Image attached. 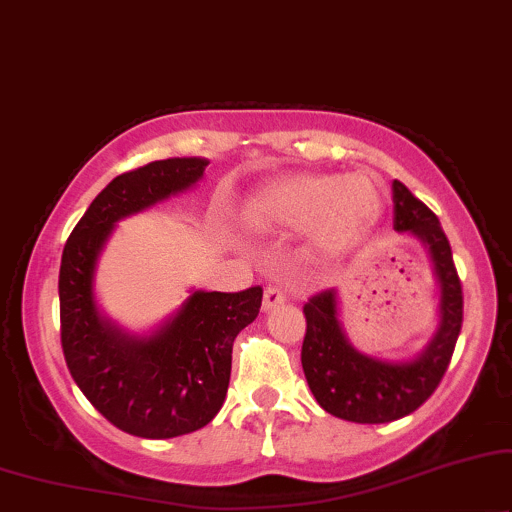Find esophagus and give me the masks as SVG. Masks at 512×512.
Returning a JSON list of instances; mask_svg holds the SVG:
<instances>
[{
	"label": "esophagus",
	"instance_id": "obj_1",
	"mask_svg": "<svg viewBox=\"0 0 512 512\" xmlns=\"http://www.w3.org/2000/svg\"><path fill=\"white\" fill-rule=\"evenodd\" d=\"M285 292L281 290V288H276V285H269L267 290H264V302H262V309L264 311H271V309H276V306H281V304H285Z\"/></svg>",
	"mask_w": 512,
	"mask_h": 512
}]
</instances>
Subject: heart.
Segmentation results:
<instances>
[{"label":"heart","mask_w":512,"mask_h":512,"mask_svg":"<svg viewBox=\"0 0 512 512\" xmlns=\"http://www.w3.org/2000/svg\"><path fill=\"white\" fill-rule=\"evenodd\" d=\"M381 208L384 196L367 175H288L255 189L243 217L262 231L311 227L318 248L337 252L360 241L377 224Z\"/></svg>","instance_id":"heart-1"}]
</instances>
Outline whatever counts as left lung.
<instances>
[{"label": "left lung", "mask_w": 512, "mask_h": 512, "mask_svg": "<svg viewBox=\"0 0 512 512\" xmlns=\"http://www.w3.org/2000/svg\"><path fill=\"white\" fill-rule=\"evenodd\" d=\"M393 229L421 238L440 283V325L419 358L384 363L353 349L337 320V290H320L304 304L302 367L311 393L332 417L356 424H388L424 405L445 377L463 323L461 281L438 215L398 180Z\"/></svg>", "instance_id": "obj_1"}]
</instances>
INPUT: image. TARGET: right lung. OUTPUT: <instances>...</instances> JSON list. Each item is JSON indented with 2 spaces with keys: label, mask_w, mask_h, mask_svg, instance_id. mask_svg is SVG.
<instances>
[{
  "label": "right lung",
  "mask_w": 512,
  "mask_h": 512,
  "mask_svg": "<svg viewBox=\"0 0 512 512\" xmlns=\"http://www.w3.org/2000/svg\"><path fill=\"white\" fill-rule=\"evenodd\" d=\"M206 166V159H166L117 175L63 250L58 295L67 370L109 424L138 438H177L213 421L227 398L234 339L262 306L260 285L196 290L152 337L124 335L95 309V262L114 224L192 187Z\"/></svg>",
  "instance_id": "1"
}]
</instances>
